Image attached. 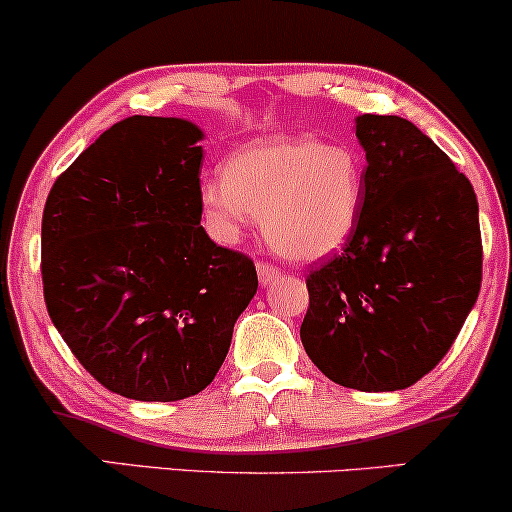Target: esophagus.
Returning a JSON list of instances; mask_svg holds the SVG:
<instances>
[{
	"label": "esophagus",
	"instance_id": "1",
	"mask_svg": "<svg viewBox=\"0 0 512 512\" xmlns=\"http://www.w3.org/2000/svg\"><path fill=\"white\" fill-rule=\"evenodd\" d=\"M256 270H258V280H261L263 287L273 285L277 277L282 275L280 270H277L275 266H270V263H266V261H258V263H256Z\"/></svg>",
	"mask_w": 512,
	"mask_h": 512
}]
</instances>
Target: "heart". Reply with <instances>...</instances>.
Listing matches in <instances>:
<instances>
[{"mask_svg":"<svg viewBox=\"0 0 512 512\" xmlns=\"http://www.w3.org/2000/svg\"><path fill=\"white\" fill-rule=\"evenodd\" d=\"M363 197L365 166L349 144L273 135L239 147L223 166V180L199 187V208L208 235L220 244H237L261 216L275 251L315 263L349 244Z\"/></svg>","mask_w":512,"mask_h":512,"instance_id":"obj_1","label":"heart"}]
</instances>
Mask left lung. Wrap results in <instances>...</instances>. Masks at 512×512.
I'll list each match as a JSON object with an SVG mask.
<instances>
[{
    "instance_id": "obj_1",
    "label": "left lung",
    "mask_w": 512,
    "mask_h": 512,
    "mask_svg": "<svg viewBox=\"0 0 512 512\" xmlns=\"http://www.w3.org/2000/svg\"><path fill=\"white\" fill-rule=\"evenodd\" d=\"M365 197L342 254L306 277L301 344L332 382L396 391L456 342L482 285L479 206L470 180L399 116L356 118Z\"/></svg>"
}]
</instances>
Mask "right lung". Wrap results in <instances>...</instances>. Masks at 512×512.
Instances as JSON below:
<instances>
[{
  "mask_svg": "<svg viewBox=\"0 0 512 512\" xmlns=\"http://www.w3.org/2000/svg\"><path fill=\"white\" fill-rule=\"evenodd\" d=\"M199 140L185 118H125L63 170L44 204L49 318L82 368L125 399L206 389L256 294L254 261L199 225Z\"/></svg>",
  "mask_w": 512,
  "mask_h": 512,
  "instance_id": "add662e5",
  "label": "right lung"
}]
</instances>
